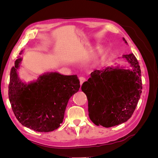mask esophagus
Segmentation results:
<instances>
[{
  "label": "esophagus",
  "instance_id": "1",
  "mask_svg": "<svg viewBox=\"0 0 158 158\" xmlns=\"http://www.w3.org/2000/svg\"><path fill=\"white\" fill-rule=\"evenodd\" d=\"M79 80H80V85H82L83 84V82H84V81H85V78L84 77H82V76H80V77L79 78Z\"/></svg>",
  "mask_w": 158,
  "mask_h": 158
}]
</instances>
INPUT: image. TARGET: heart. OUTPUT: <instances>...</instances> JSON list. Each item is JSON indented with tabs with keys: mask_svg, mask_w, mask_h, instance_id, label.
Segmentation results:
<instances>
[{
	"mask_svg": "<svg viewBox=\"0 0 158 158\" xmlns=\"http://www.w3.org/2000/svg\"><path fill=\"white\" fill-rule=\"evenodd\" d=\"M105 58V55L103 52H99L98 55H97L96 58H95V62L97 63H101L102 61H103V60Z\"/></svg>",
	"mask_w": 158,
	"mask_h": 158,
	"instance_id": "obj_1",
	"label": "heart"
}]
</instances>
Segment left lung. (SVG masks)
Listing matches in <instances>:
<instances>
[{
	"label": "left lung",
	"instance_id": "obj_1",
	"mask_svg": "<svg viewBox=\"0 0 158 158\" xmlns=\"http://www.w3.org/2000/svg\"><path fill=\"white\" fill-rule=\"evenodd\" d=\"M123 58L131 69L118 65L95 70L81 87L88 98L90 120L97 126L108 128L127 121L140 98L142 84L138 62L132 53Z\"/></svg>",
	"mask_w": 158,
	"mask_h": 158
}]
</instances>
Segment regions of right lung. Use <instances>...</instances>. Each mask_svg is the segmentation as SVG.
I'll return each mask as SVG.
<instances>
[{
    "mask_svg": "<svg viewBox=\"0 0 158 158\" xmlns=\"http://www.w3.org/2000/svg\"><path fill=\"white\" fill-rule=\"evenodd\" d=\"M22 60L19 56L10 70L8 98L12 111L18 121L27 128L41 132L55 131L63 121L69 99L78 92L77 75L51 72L27 84L18 76Z\"/></svg>",
    "mask_w": 158,
    "mask_h": 158,
    "instance_id": "right-lung-1",
    "label": "right lung"
}]
</instances>
